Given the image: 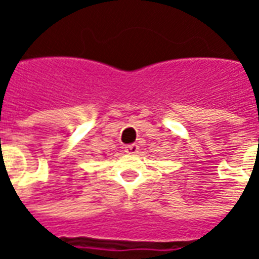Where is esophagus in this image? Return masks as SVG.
Returning a JSON list of instances; mask_svg holds the SVG:
<instances>
[{"label": "esophagus", "mask_w": 259, "mask_h": 259, "mask_svg": "<svg viewBox=\"0 0 259 259\" xmlns=\"http://www.w3.org/2000/svg\"><path fill=\"white\" fill-rule=\"evenodd\" d=\"M124 152H127V154H137V152H139V146H137V144L126 146L124 147Z\"/></svg>", "instance_id": "esophagus-1"}]
</instances>
